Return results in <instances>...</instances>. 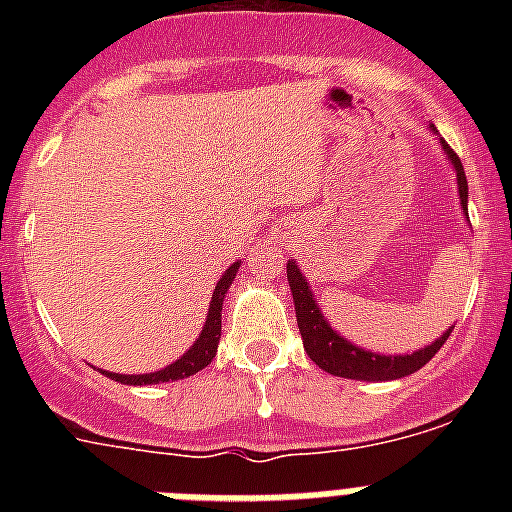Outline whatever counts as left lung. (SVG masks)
<instances>
[{
    "label": "left lung",
    "mask_w": 512,
    "mask_h": 512,
    "mask_svg": "<svg viewBox=\"0 0 512 512\" xmlns=\"http://www.w3.org/2000/svg\"><path fill=\"white\" fill-rule=\"evenodd\" d=\"M443 151L451 158V164L456 169V182H459V197L461 207L467 210V174H464V166H461L459 156L454 153V148L441 140ZM287 282L292 289V300H295L297 310V325H300L302 343H305V351L320 369H325L333 377H346V379H364V382H387V379H400L408 377V374L418 372L420 366H425L433 356L438 354V348L446 343V338L451 336V328L443 333L438 341H433L431 346L420 348L415 354L408 356H382L372 354V351H364V348L348 343L346 338H341L336 330L330 328L328 320L323 318L318 302L312 300V292L307 287V279L302 277V271L297 269L295 261L287 264Z\"/></svg>",
    "instance_id": "1"
}]
</instances>
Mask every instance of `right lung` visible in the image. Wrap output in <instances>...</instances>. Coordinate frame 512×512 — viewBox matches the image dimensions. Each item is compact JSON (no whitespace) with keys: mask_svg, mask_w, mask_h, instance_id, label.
<instances>
[{"mask_svg":"<svg viewBox=\"0 0 512 512\" xmlns=\"http://www.w3.org/2000/svg\"><path fill=\"white\" fill-rule=\"evenodd\" d=\"M235 271H238V264L230 266V269L223 274V279L217 282L215 292H212V302H210V312H207L205 328H202L197 343L189 348L182 359L174 361L171 366H166V369L153 374H112V372H104V374L120 384H158V382H174V379L192 377V374H197L200 369H205V366L212 361V356L217 354V343H220V312H223L225 292H228V287L233 284Z\"/></svg>","mask_w":512,"mask_h":512,"instance_id":"obj_1","label":"right lung"}]
</instances>
